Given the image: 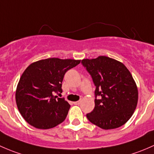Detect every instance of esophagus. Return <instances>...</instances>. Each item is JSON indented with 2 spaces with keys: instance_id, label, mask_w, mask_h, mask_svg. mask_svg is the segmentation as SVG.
<instances>
[{
  "instance_id": "1",
  "label": "esophagus",
  "mask_w": 154,
  "mask_h": 154,
  "mask_svg": "<svg viewBox=\"0 0 154 154\" xmlns=\"http://www.w3.org/2000/svg\"><path fill=\"white\" fill-rule=\"evenodd\" d=\"M81 103V101H75V102H73L74 104H75V105H79V104H80Z\"/></svg>"
}]
</instances>
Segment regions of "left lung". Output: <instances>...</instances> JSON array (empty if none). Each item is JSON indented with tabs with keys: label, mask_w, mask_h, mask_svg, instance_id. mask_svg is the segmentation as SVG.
<instances>
[{
	"label": "left lung",
	"mask_w": 154,
	"mask_h": 154,
	"mask_svg": "<svg viewBox=\"0 0 154 154\" xmlns=\"http://www.w3.org/2000/svg\"><path fill=\"white\" fill-rule=\"evenodd\" d=\"M82 63L96 86L95 107L87 118L104 130L122 126L132 116L138 102L137 86L131 72L122 62L104 55L85 58Z\"/></svg>",
	"instance_id": "1"
}]
</instances>
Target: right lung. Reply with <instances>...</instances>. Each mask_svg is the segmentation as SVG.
I'll list each match as a JSON object with an SVG mask.
<instances>
[{
    "mask_svg": "<svg viewBox=\"0 0 154 154\" xmlns=\"http://www.w3.org/2000/svg\"><path fill=\"white\" fill-rule=\"evenodd\" d=\"M80 62L81 60L50 58L26 67L15 92L17 107L26 122L38 129H50L64 121L70 105L53 93L62 92L64 74Z\"/></svg>",
    "mask_w": 154,
    "mask_h": 154,
    "instance_id": "add662e5",
    "label": "right lung"
}]
</instances>
